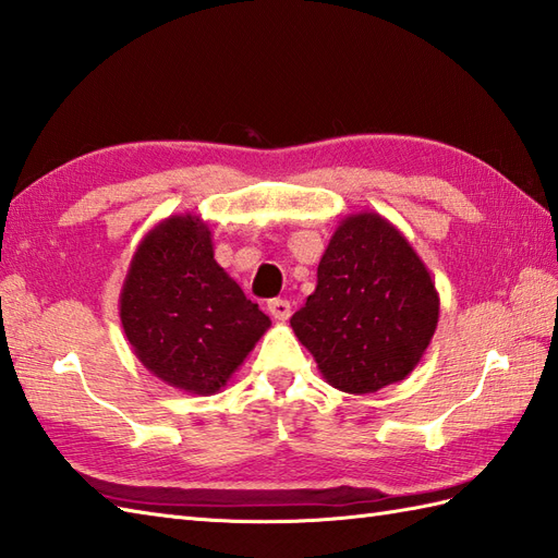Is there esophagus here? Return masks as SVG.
<instances>
[{"label":"esophagus","instance_id":"esophagus-1","mask_svg":"<svg viewBox=\"0 0 558 558\" xmlns=\"http://www.w3.org/2000/svg\"><path fill=\"white\" fill-rule=\"evenodd\" d=\"M268 312H270V316L276 318V322H288L290 318V314H292V306H290V302L288 300H270L268 302Z\"/></svg>","mask_w":558,"mask_h":558}]
</instances>
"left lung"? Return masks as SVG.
I'll return each instance as SVG.
<instances>
[{"mask_svg": "<svg viewBox=\"0 0 558 558\" xmlns=\"http://www.w3.org/2000/svg\"><path fill=\"white\" fill-rule=\"evenodd\" d=\"M438 292L408 236L374 210L340 220L316 290L290 318L326 381L376 393L410 376L438 324Z\"/></svg>", "mask_w": 558, "mask_h": 558, "instance_id": "8db88e82", "label": "left lung"}]
</instances>
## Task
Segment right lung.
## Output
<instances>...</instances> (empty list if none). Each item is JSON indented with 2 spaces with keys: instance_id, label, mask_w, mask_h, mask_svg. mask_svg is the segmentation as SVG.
<instances>
[{
  "instance_id": "1",
  "label": "right lung",
  "mask_w": 558,
  "mask_h": 558,
  "mask_svg": "<svg viewBox=\"0 0 558 558\" xmlns=\"http://www.w3.org/2000/svg\"><path fill=\"white\" fill-rule=\"evenodd\" d=\"M120 318L138 362L192 396L228 386L270 328L213 258L210 228L196 213L170 216L146 232L126 270Z\"/></svg>"
}]
</instances>
